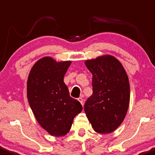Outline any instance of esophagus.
<instances>
[{
  "mask_svg": "<svg viewBox=\"0 0 155 155\" xmlns=\"http://www.w3.org/2000/svg\"><path fill=\"white\" fill-rule=\"evenodd\" d=\"M78 100L80 101V103H81L83 106V105H84V99H83L82 98H78Z\"/></svg>",
  "mask_w": 155,
  "mask_h": 155,
  "instance_id": "34e87169",
  "label": "esophagus"
}]
</instances>
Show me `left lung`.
<instances>
[{"instance_id":"obj_1","label":"left lung","mask_w":155,"mask_h":155,"mask_svg":"<svg viewBox=\"0 0 155 155\" xmlns=\"http://www.w3.org/2000/svg\"><path fill=\"white\" fill-rule=\"evenodd\" d=\"M92 74V95L84 104L94 130L109 134L125 119L130 102L128 77L122 63L111 55L86 60Z\"/></svg>"}]
</instances>
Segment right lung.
I'll return each instance as SVG.
<instances>
[{
    "instance_id": "add662e5",
    "label": "right lung",
    "mask_w": 155,
    "mask_h": 155,
    "mask_svg": "<svg viewBox=\"0 0 155 155\" xmlns=\"http://www.w3.org/2000/svg\"><path fill=\"white\" fill-rule=\"evenodd\" d=\"M71 61L57 62L45 57L32 67L27 83L29 104L38 123L52 136L68 133L73 119L82 111L71 98L63 78Z\"/></svg>"
}]
</instances>
